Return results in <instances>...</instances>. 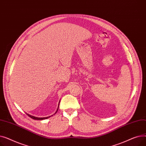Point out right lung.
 <instances>
[{
  "label": "right lung",
  "instance_id": "obj_1",
  "mask_svg": "<svg viewBox=\"0 0 146 146\" xmlns=\"http://www.w3.org/2000/svg\"><path fill=\"white\" fill-rule=\"evenodd\" d=\"M60 103V102H59ZM58 106H59V104H58ZM58 109H57V111L56 112V113L57 112V111H58ZM27 115H28V116H29L30 118H31L32 119H36V120H42V119H47V118H50L51 116H50V117H44V118H38V117H34V116H32V115H29V114H28V113H27Z\"/></svg>",
  "mask_w": 146,
  "mask_h": 146
}]
</instances>
